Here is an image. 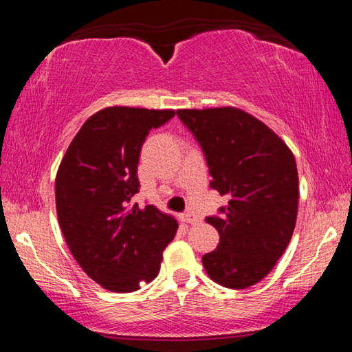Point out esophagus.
<instances>
[{
    "label": "esophagus",
    "instance_id": "34e87169",
    "mask_svg": "<svg viewBox=\"0 0 352 352\" xmlns=\"http://www.w3.org/2000/svg\"><path fill=\"white\" fill-rule=\"evenodd\" d=\"M182 217H183V220H186L188 223H192V225H197L201 222V219L194 212H186V214H183Z\"/></svg>",
    "mask_w": 352,
    "mask_h": 352
}]
</instances>
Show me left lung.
Returning <instances> with one entry per match:
<instances>
[{"mask_svg":"<svg viewBox=\"0 0 352 352\" xmlns=\"http://www.w3.org/2000/svg\"><path fill=\"white\" fill-rule=\"evenodd\" d=\"M177 116L201 147L210 188L228 197L219 214L205 219L220 242L201 262L223 287L247 289L269 275L294 234L300 197L294 155L242 110H178Z\"/></svg>","mask_w":352,"mask_h":352,"instance_id":"8db88e82","label":"left lung"}]
</instances>
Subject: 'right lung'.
Wrapping results in <instances>:
<instances>
[{
  "label": "right lung",
  "mask_w": 352,
  "mask_h": 352,
  "mask_svg": "<svg viewBox=\"0 0 352 352\" xmlns=\"http://www.w3.org/2000/svg\"><path fill=\"white\" fill-rule=\"evenodd\" d=\"M172 110L110 107L87 119L56 178V206L71 253L104 289L135 292L158 275L178 223L153 205H132L140 192L141 147Z\"/></svg>",
  "instance_id": "obj_1"
}]
</instances>
